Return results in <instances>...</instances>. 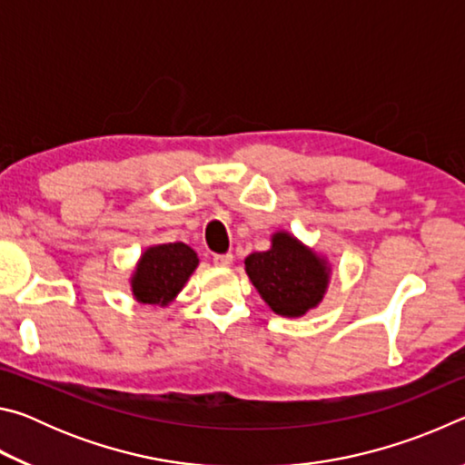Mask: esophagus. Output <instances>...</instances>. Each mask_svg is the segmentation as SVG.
<instances>
[{"label": "esophagus", "mask_w": 465, "mask_h": 465, "mask_svg": "<svg viewBox=\"0 0 465 465\" xmlns=\"http://www.w3.org/2000/svg\"><path fill=\"white\" fill-rule=\"evenodd\" d=\"M233 262V256L232 254H215L213 256V264L215 266H222V269H225V266H230Z\"/></svg>", "instance_id": "esophagus-1"}]
</instances>
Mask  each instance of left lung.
<instances>
[{"label":"left lung","instance_id":"8db88e82","mask_svg":"<svg viewBox=\"0 0 465 465\" xmlns=\"http://www.w3.org/2000/svg\"><path fill=\"white\" fill-rule=\"evenodd\" d=\"M271 242L269 250L254 252L243 261L248 277L274 313L303 316L324 299L330 266L287 232H277Z\"/></svg>","mask_w":465,"mask_h":465}]
</instances>
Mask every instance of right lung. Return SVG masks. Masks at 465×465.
Instances as JSON below:
<instances>
[{"mask_svg": "<svg viewBox=\"0 0 465 465\" xmlns=\"http://www.w3.org/2000/svg\"><path fill=\"white\" fill-rule=\"evenodd\" d=\"M196 264H199V256L183 242L147 248L131 277L133 295L139 303L163 308L183 291Z\"/></svg>", "mask_w": 465, "mask_h": 465, "instance_id": "1", "label": "right lung"}]
</instances>
